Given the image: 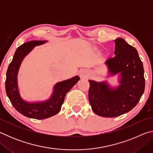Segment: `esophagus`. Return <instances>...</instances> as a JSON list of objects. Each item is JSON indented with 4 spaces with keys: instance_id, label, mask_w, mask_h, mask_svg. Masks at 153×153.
Returning a JSON list of instances; mask_svg holds the SVG:
<instances>
[{
    "instance_id": "1",
    "label": "esophagus",
    "mask_w": 153,
    "mask_h": 153,
    "mask_svg": "<svg viewBox=\"0 0 153 153\" xmlns=\"http://www.w3.org/2000/svg\"><path fill=\"white\" fill-rule=\"evenodd\" d=\"M79 75H80V76L82 77H86L88 76V73H87V71H84V70H82V71H80Z\"/></svg>"
}]
</instances>
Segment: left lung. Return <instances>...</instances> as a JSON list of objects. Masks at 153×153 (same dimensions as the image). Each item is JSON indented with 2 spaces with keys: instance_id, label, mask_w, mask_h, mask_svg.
Returning a JSON list of instances; mask_svg holds the SVG:
<instances>
[{
  "instance_id": "obj_1",
  "label": "left lung",
  "mask_w": 153,
  "mask_h": 153,
  "mask_svg": "<svg viewBox=\"0 0 153 153\" xmlns=\"http://www.w3.org/2000/svg\"><path fill=\"white\" fill-rule=\"evenodd\" d=\"M115 56L105 64L111 75L120 73V86L112 90L106 82L89 80L88 97L92 109L98 115L115 117L131 111L138 104L145 88L143 64L138 51L123 38H117Z\"/></svg>"
}]
</instances>
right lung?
I'll return each mask as SVG.
<instances>
[{
    "mask_svg": "<svg viewBox=\"0 0 153 153\" xmlns=\"http://www.w3.org/2000/svg\"><path fill=\"white\" fill-rule=\"evenodd\" d=\"M46 41L32 40L19 46L9 65L5 81L7 97L15 109L25 117L36 120H44L57 114L61 110L67 92H68L79 79L78 76H75L65 81L57 83L54 87L53 96L47 101L29 103L22 99L18 92L17 82V72L20 64L24 56L27 55L35 46L42 45Z\"/></svg>",
    "mask_w": 153,
    "mask_h": 153,
    "instance_id": "1",
    "label": "right lung"
}]
</instances>
